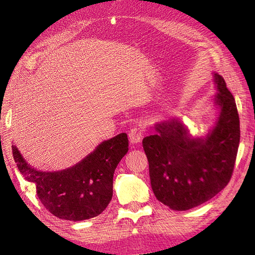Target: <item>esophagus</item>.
<instances>
[{
  "label": "esophagus",
  "instance_id": "1",
  "mask_svg": "<svg viewBox=\"0 0 255 255\" xmlns=\"http://www.w3.org/2000/svg\"><path fill=\"white\" fill-rule=\"evenodd\" d=\"M144 134V128L141 127H134L128 132V138L130 143H138L140 142L141 138Z\"/></svg>",
  "mask_w": 255,
  "mask_h": 255
}]
</instances>
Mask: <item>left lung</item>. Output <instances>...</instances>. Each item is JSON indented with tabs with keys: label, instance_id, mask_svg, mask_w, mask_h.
I'll list each match as a JSON object with an SVG mask.
<instances>
[{
	"label": "left lung",
	"instance_id": "8db88e82",
	"mask_svg": "<svg viewBox=\"0 0 255 255\" xmlns=\"http://www.w3.org/2000/svg\"><path fill=\"white\" fill-rule=\"evenodd\" d=\"M220 116L204 139L191 138L175 119L157 123L156 134L142 140L151 186L158 201L187 211L215 197L232 177L241 128L233 95L221 75L214 74Z\"/></svg>",
	"mask_w": 255,
	"mask_h": 255
}]
</instances>
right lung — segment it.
I'll list each match as a JSON object with an SVG mask.
<instances>
[{
    "label": "right lung",
    "mask_w": 255,
    "mask_h": 255,
    "mask_svg": "<svg viewBox=\"0 0 255 255\" xmlns=\"http://www.w3.org/2000/svg\"><path fill=\"white\" fill-rule=\"evenodd\" d=\"M128 151L121 133L103 141L79 164L56 172L37 171L12 145V156L24 179L36 186L42 205L56 217L81 221L99 216L113 197L115 169Z\"/></svg>",
    "instance_id": "obj_1"
}]
</instances>
